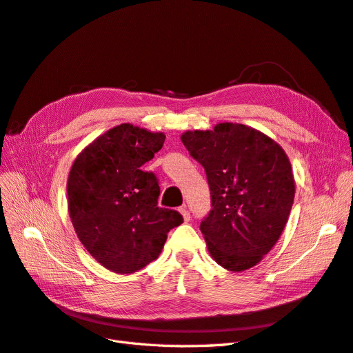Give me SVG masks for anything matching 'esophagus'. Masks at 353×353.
Here are the masks:
<instances>
[{
	"mask_svg": "<svg viewBox=\"0 0 353 353\" xmlns=\"http://www.w3.org/2000/svg\"><path fill=\"white\" fill-rule=\"evenodd\" d=\"M179 212H181V215H183L184 221H190V212H188V209H187L185 205L179 208Z\"/></svg>",
	"mask_w": 353,
	"mask_h": 353,
	"instance_id": "obj_1",
	"label": "esophagus"
}]
</instances>
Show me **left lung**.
I'll use <instances>...</instances> for the list:
<instances>
[{"mask_svg":"<svg viewBox=\"0 0 353 353\" xmlns=\"http://www.w3.org/2000/svg\"><path fill=\"white\" fill-rule=\"evenodd\" d=\"M181 141L205 168L212 210L200 231L218 265L240 272L279 241L294 201L290 160L280 144L241 123L187 131Z\"/></svg>","mask_w":353,"mask_h":353,"instance_id":"left-lung-1","label":"left lung"}]
</instances>
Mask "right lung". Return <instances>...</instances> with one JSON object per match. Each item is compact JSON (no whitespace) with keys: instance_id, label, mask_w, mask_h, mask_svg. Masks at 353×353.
Instances as JSON below:
<instances>
[{"instance_id":"obj_1","label":"right lung","mask_w":353,"mask_h":353,"mask_svg":"<svg viewBox=\"0 0 353 353\" xmlns=\"http://www.w3.org/2000/svg\"><path fill=\"white\" fill-rule=\"evenodd\" d=\"M163 132L131 123L97 137L77 156L68 178V209L78 239L116 274H132L159 258L176 210L157 206L154 174L141 166L165 143Z\"/></svg>"}]
</instances>
